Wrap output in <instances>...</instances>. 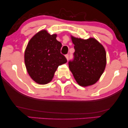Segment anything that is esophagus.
Wrapping results in <instances>:
<instances>
[{
    "label": "esophagus",
    "mask_w": 128,
    "mask_h": 128,
    "mask_svg": "<svg viewBox=\"0 0 128 128\" xmlns=\"http://www.w3.org/2000/svg\"><path fill=\"white\" fill-rule=\"evenodd\" d=\"M65 56H66L67 60H68V57H69V55H68V54H66Z\"/></svg>",
    "instance_id": "esophagus-1"
}]
</instances>
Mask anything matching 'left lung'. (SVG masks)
Returning <instances> with one entry per match:
<instances>
[{
    "instance_id": "8db88e82",
    "label": "left lung",
    "mask_w": 128,
    "mask_h": 128,
    "mask_svg": "<svg viewBox=\"0 0 128 128\" xmlns=\"http://www.w3.org/2000/svg\"><path fill=\"white\" fill-rule=\"evenodd\" d=\"M74 44V58L68 66L76 82L81 86L92 85L103 73L106 66V53L95 38L87 40L72 36Z\"/></svg>"
}]
</instances>
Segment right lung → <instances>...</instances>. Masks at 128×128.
<instances>
[{"label":"right lung","mask_w":128,"mask_h":128,"mask_svg":"<svg viewBox=\"0 0 128 128\" xmlns=\"http://www.w3.org/2000/svg\"><path fill=\"white\" fill-rule=\"evenodd\" d=\"M56 35H50L46 30L35 34L28 44L24 60L29 75L36 82L45 84L53 79L58 67L67 62L60 53L62 44Z\"/></svg>","instance_id":"add662e5"}]
</instances>
